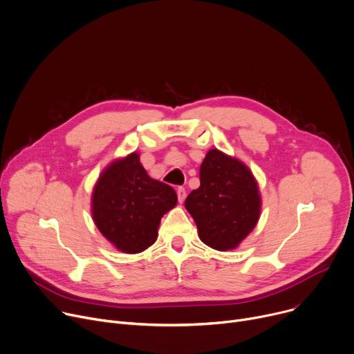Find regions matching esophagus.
<instances>
[{
	"mask_svg": "<svg viewBox=\"0 0 354 354\" xmlns=\"http://www.w3.org/2000/svg\"><path fill=\"white\" fill-rule=\"evenodd\" d=\"M177 197H178V203L183 204L184 200H185V189L183 187L177 188Z\"/></svg>",
	"mask_w": 354,
	"mask_h": 354,
	"instance_id": "esophagus-1",
	"label": "esophagus"
}]
</instances>
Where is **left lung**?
Returning a JSON list of instances; mask_svg holds the SVG:
<instances>
[{
	"label": "left lung",
	"mask_w": 354,
	"mask_h": 354,
	"mask_svg": "<svg viewBox=\"0 0 354 354\" xmlns=\"http://www.w3.org/2000/svg\"><path fill=\"white\" fill-rule=\"evenodd\" d=\"M200 239L212 250H235L257 227L262 198L247 165L211 149L200 167V187L185 198Z\"/></svg>",
	"instance_id": "obj_1"
}]
</instances>
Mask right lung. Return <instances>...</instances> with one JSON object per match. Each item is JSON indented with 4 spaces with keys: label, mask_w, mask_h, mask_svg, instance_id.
I'll use <instances>...</instances> for the list:
<instances>
[{
    "label": "right lung",
    "mask_w": 354,
    "mask_h": 354,
    "mask_svg": "<svg viewBox=\"0 0 354 354\" xmlns=\"http://www.w3.org/2000/svg\"><path fill=\"white\" fill-rule=\"evenodd\" d=\"M177 204L174 188L151 178L139 153L113 160L92 192V218L100 234L124 254L156 242L161 216Z\"/></svg>",
    "instance_id": "obj_1"
}]
</instances>
